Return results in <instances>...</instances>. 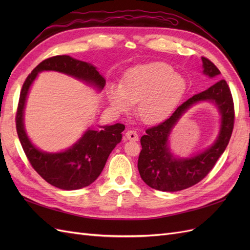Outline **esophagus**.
<instances>
[{"label": "esophagus", "mask_w": 250, "mask_h": 250, "mask_svg": "<svg viewBox=\"0 0 250 250\" xmlns=\"http://www.w3.org/2000/svg\"><path fill=\"white\" fill-rule=\"evenodd\" d=\"M125 138L129 141H134V142L139 141V135H138L137 131L133 129H128L125 133Z\"/></svg>", "instance_id": "1"}]
</instances>
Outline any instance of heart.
Returning a JSON list of instances; mask_svg holds the SVG:
<instances>
[{
	"label": "heart",
	"instance_id": "b5f03b06",
	"mask_svg": "<svg viewBox=\"0 0 250 250\" xmlns=\"http://www.w3.org/2000/svg\"><path fill=\"white\" fill-rule=\"evenodd\" d=\"M187 81L166 62H151L130 69L121 85L110 84L107 97L111 107L125 112L135 105V113L145 123H156L177 107L187 90Z\"/></svg>",
	"mask_w": 250,
	"mask_h": 250
}]
</instances>
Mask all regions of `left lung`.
Segmentation results:
<instances>
[{
  "mask_svg": "<svg viewBox=\"0 0 250 250\" xmlns=\"http://www.w3.org/2000/svg\"><path fill=\"white\" fill-rule=\"evenodd\" d=\"M203 73L209 77L220 74L218 67L201 57ZM199 101H213L222 115V129L217 141L209 148L191 159L176 160L169 153L167 137L182 113ZM234 124V106L229 86L224 79L217 81L203 92L196 94L175 109L164 122L146 129L141 138L142 150L138 169L142 179L150 188L164 192H177L198 184L214 168L228 147Z\"/></svg>",
  "mask_w": 250,
  "mask_h": 250,
  "instance_id": "left-lung-1",
  "label": "left lung"
}]
</instances>
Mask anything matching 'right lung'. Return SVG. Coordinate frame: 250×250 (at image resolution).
<instances>
[{
	"mask_svg": "<svg viewBox=\"0 0 250 250\" xmlns=\"http://www.w3.org/2000/svg\"><path fill=\"white\" fill-rule=\"evenodd\" d=\"M57 71L95 84L99 89L105 79L96 67L67 55H57L42 60L28 75L22 84L18 104L16 124L21 147L33 169L49 183L62 190H78L93 184L100 175L111 151L122 140L125 125L117 123L104 126L102 130H87L75 145L60 153H44L36 149L24 129V107L28 90L37 73Z\"/></svg>",
	"mask_w": 250,
	"mask_h": 250,
	"instance_id": "1",
	"label": "right lung"
}]
</instances>
